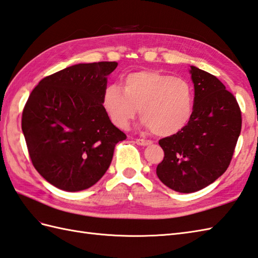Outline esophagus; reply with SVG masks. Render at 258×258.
Here are the masks:
<instances>
[{
	"label": "esophagus",
	"instance_id": "obj_1",
	"mask_svg": "<svg viewBox=\"0 0 258 258\" xmlns=\"http://www.w3.org/2000/svg\"><path fill=\"white\" fill-rule=\"evenodd\" d=\"M136 143L139 144L141 146H148V145H152L153 142L152 141H148V140H143V139H137Z\"/></svg>",
	"mask_w": 258,
	"mask_h": 258
}]
</instances>
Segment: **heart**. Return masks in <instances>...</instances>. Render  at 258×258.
<instances>
[{
	"label": "heart",
	"instance_id": "b5f03b06",
	"mask_svg": "<svg viewBox=\"0 0 258 258\" xmlns=\"http://www.w3.org/2000/svg\"><path fill=\"white\" fill-rule=\"evenodd\" d=\"M102 102L110 121L119 130H127L140 110L144 127L155 135L171 136L190 122L195 91L183 78L141 70L125 76L122 88L106 87Z\"/></svg>",
	"mask_w": 258,
	"mask_h": 258
}]
</instances>
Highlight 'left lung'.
I'll use <instances>...</instances> for the list:
<instances>
[{
    "label": "left lung",
    "mask_w": 258,
    "mask_h": 258,
    "mask_svg": "<svg viewBox=\"0 0 258 258\" xmlns=\"http://www.w3.org/2000/svg\"><path fill=\"white\" fill-rule=\"evenodd\" d=\"M195 105L190 122L158 143L165 153L159 180L181 194L208 187L225 172L242 127L237 101L217 77L190 66Z\"/></svg>",
    "instance_id": "obj_1"
}]
</instances>
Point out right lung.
<instances>
[{
	"label": "right lung",
	"instance_id": "right-lung-1",
	"mask_svg": "<svg viewBox=\"0 0 258 258\" xmlns=\"http://www.w3.org/2000/svg\"><path fill=\"white\" fill-rule=\"evenodd\" d=\"M117 62L78 63L41 80L26 102L22 131L34 167L69 192L103 177L115 145L126 139L103 107L107 76Z\"/></svg>",
	"mask_w": 258,
	"mask_h": 258
}]
</instances>
